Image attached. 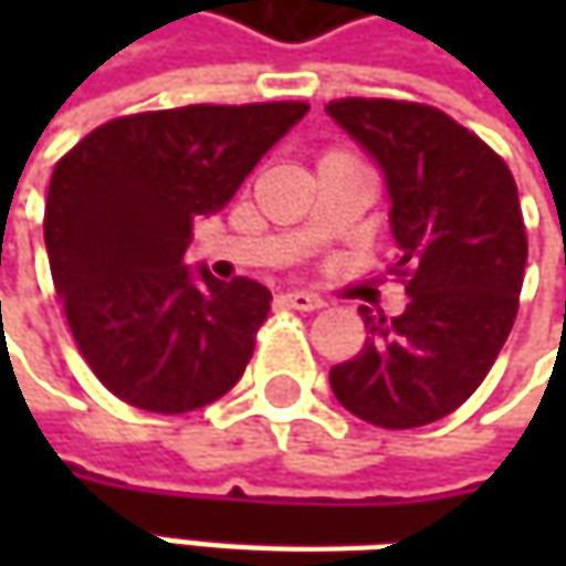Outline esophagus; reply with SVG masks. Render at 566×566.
Listing matches in <instances>:
<instances>
[{
    "label": "esophagus",
    "mask_w": 566,
    "mask_h": 566,
    "mask_svg": "<svg viewBox=\"0 0 566 566\" xmlns=\"http://www.w3.org/2000/svg\"><path fill=\"white\" fill-rule=\"evenodd\" d=\"M283 298H286V305H290V308H298V312H317V308L324 305L317 295L302 293V290H293V293H286Z\"/></svg>",
    "instance_id": "1"
}]
</instances>
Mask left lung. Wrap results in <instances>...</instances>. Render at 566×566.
<instances>
[{"label":"left lung","mask_w":566,"mask_h":566,"mask_svg":"<svg viewBox=\"0 0 566 566\" xmlns=\"http://www.w3.org/2000/svg\"><path fill=\"white\" fill-rule=\"evenodd\" d=\"M384 169L406 312L365 321L359 356L331 368L353 416L419 428L475 394L511 334L526 271V227L507 164L447 113L409 99L327 103Z\"/></svg>","instance_id":"8db88e82"}]
</instances>
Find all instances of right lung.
Here are the masks:
<instances>
[{"label": "right lung", "mask_w": 566, "mask_h": 566, "mask_svg": "<svg viewBox=\"0 0 566 566\" xmlns=\"http://www.w3.org/2000/svg\"><path fill=\"white\" fill-rule=\"evenodd\" d=\"M308 103H195L119 116L55 164L46 254L77 349L99 384L147 412H191L242 378L271 290L195 280L182 254Z\"/></svg>", "instance_id": "obj_1"}]
</instances>
